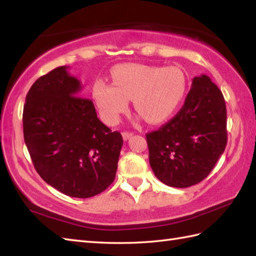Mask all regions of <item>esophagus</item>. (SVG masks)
Here are the masks:
<instances>
[{
	"mask_svg": "<svg viewBox=\"0 0 256 256\" xmlns=\"http://www.w3.org/2000/svg\"><path fill=\"white\" fill-rule=\"evenodd\" d=\"M133 135V133L132 132H128V131H124L123 133H122V136H123V140H128L130 138H131Z\"/></svg>",
	"mask_w": 256,
	"mask_h": 256,
	"instance_id": "34e87169",
	"label": "esophagus"
}]
</instances>
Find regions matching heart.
Masks as SVG:
<instances>
[{
	"mask_svg": "<svg viewBox=\"0 0 256 256\" xmlns=\"http://www.w3.org/2000/svg\"><path fill=\"white\" fill-rule=\"evenodd\" d=\"M111 80L112 84L96 80L92 86L100 116L110 125L118 122L132 99L146 121L160 123L177 111L187 91L186 76L177 67L123 64L111 70Z\"/></svg>",
	"mask_w": 256,
	"mask_h": 256,
	"instance_id": "1",
	"label": "heart"
}]
</instances>
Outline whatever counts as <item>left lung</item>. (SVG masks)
<instances>
[{
    "label": "left lung",
    "mask_w": 256,
    "mask_h": 256,
    "mask_svg": "<svg viewBox=\"0 0 256 256\" xmlns=\"http://www.w3.org/2000/svg\"><path fill=\"white\" fill-rule=\"evenodd\" d=\"M150 164L167 186L187 188L214 170L226 146V108L208 76L192 80L182 108L157 131L146 134Z\"/></svg>",
    "instance_id": "left-lung-1"
}]
</instances>
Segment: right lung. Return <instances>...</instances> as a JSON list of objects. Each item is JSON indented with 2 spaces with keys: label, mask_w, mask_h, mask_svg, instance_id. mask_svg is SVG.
<instances>
[{
  "label": "right lung",
  "mask_w": 256,
  "mask_h": 256,
  "mask_svg": "<svg viewBox=\"0 0 256 256\" xmlns=\"http://www.w3.org/2000/svg\"><path fill=\"white\" fill-rule=\"evenodd\" d=\"M66 66L38 78L26 96L24 140L36 172L59 192L90 198L116 178L123 138L96 116Z\"/></svg>",
  "instance_id": "1"
}]
</instances>
